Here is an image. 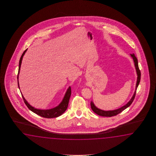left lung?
I'll return each instance as SVG.
<instances>
[{
    "label": "left lung",
    "mask_w": 156,
    "mask_h": 156,
    "mask_svg": "<svg viewBox=\"0 0 156 156\" xmlns=\"http://www.w3.org/2000/svg\"><path fill=\"white\" fill-rule=\"evenodd\" d=\"M130 56L133 59L134 62V65H135V67H136V73H137V81H136V90L134 91V93L133 95L132 99H130L129 101L126 104V105H125L124 106H122L121 108H120L119 109L116 110H109V111H105V110H103L100 109H98V108H96V106H95L94 104L93 103V101H91L90 103L91 105V108L93 110V112L95 113H96V114H98V115L101 116H108V117H111V116H115L117 114H119L121 113L122 112H123L124 110L126 109L128 107L132 104L133 103V100L135 98L136 96V91L137 89V87L139 85V83H140V71L139 70V67H138V60L136 57V56L134 55V54H130Z\"/></svg>",
    "instance_id": "1"
}]
</instances>
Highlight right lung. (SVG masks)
I'll use <instances>...</instances> for the list:
<instances>
[{"label":"right lung","mask_w":156,"mask_h":156,"mask_svg":"<svg viewBox=\"0 0 156 156\" xmlns=\"http://www.w3.org/2000/svg\"><path fill=\"white\" fill-rule=\"evenodd\" d=\"M27 50V49L24 51L23 53H22V56L20 57V63H19L18 73V76H17L18 79V75L20 73V71L22 61L23 57L26 53ZM18 87L20 89L18 81ZM71 87H69V89L67 90L66 93L65 95V96L63 98L62 102L60 103V104L56 107L52 108V109H51L48 110L37 109L34 108V107L31 106L30 104H29V103L26 100L24 99V98L22 94V98L23 99L24 102L26 104V105L28 107V108L30 110H31L32 112H33V113H36L37 115H38L41 116H42L43 118H56V117L61 115L66 110L67 108L68 107V105H69V100H70V96H71Z\"/></svg>","instance_id":"1"}]
</instances>
